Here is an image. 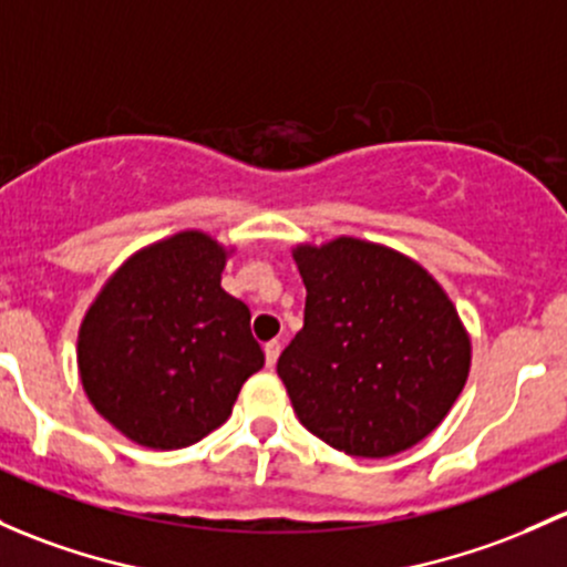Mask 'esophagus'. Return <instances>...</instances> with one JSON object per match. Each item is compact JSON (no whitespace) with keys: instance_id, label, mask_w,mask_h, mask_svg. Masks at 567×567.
Listing matches in <instances>:
<instances>
[{"instance_id":"1","label":"esophagus","mask_w":567,"mask_h":567,"mask_svg":"<svg viewBox=\"0 0 567 567\" xmlns=\"http://www.w3.org/2000/svg\"><path fill=\"white\" fill-rule=\"evenodd\" d=\"M279 350H282V344H279V339H271V342H266L264 353H266V367H274L279 359Z\"/></svg>"}]
</instances>
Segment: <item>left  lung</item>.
<instances>
[{"label":"left lung","instance_id":"left-lung-1","mask_svg":"<svg viewBox=\"0 0 567 567\" xmlns=\"http://www.w3.org/2000/svg\"><path fill=\"white\" fill-rule=\"evenodd\" d=\"M303 329L277 374L315 437L350 456L402 454L432 434L470 374V337L437 279L383 244L293 249Z\"/></svg>","mask_w":567,"mask_h":567}]
</instances>
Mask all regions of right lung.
<instances>
[{"label": "right lung", "instance_id": "add662e5", "mask_svg": "<svg viewBox=\"0 0 567 567\" xmlns=\"http://www.w3.org/2000/svg\"><path fill=\"white\" fill-rule=\"evenodd\" d=\"M230 252L200 230L148 244L83 315V391L133 443H198L228 421L244 380L264 367L249 307L219 285Z\"/></svg>", "mask_w": 567, "mask_h": 567}]
</instances>
